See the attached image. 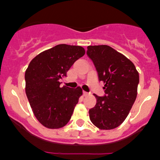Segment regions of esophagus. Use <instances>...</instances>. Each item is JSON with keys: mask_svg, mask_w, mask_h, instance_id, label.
Returning a JSON list of instances; mask_svg holds the SVG:
<instances>
[{"mask_svg": "<svg viewBox=\"0 0 160 160\" xmlns=\"http://www.w3.org/2000/svg\"><path fill=\"white\" fill-rule=\"evenodd\" d=\"M83 95H84V96L89 95V93L88 92H86V91H83Z\"/></svg>", "mask_w": 160, "mask_h": 160, "instance_id": "esophagus-1", "label": "esophagus"}]
</instances>
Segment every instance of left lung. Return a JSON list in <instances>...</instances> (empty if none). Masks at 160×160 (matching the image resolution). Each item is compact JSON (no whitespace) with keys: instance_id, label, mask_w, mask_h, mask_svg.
<instances>
[{"instance_id":"obj_1","label":"left lung","mask_w":160,"mask_h":160,"mask_svg":"<svg viewBox=\"0 0 160 160\" xmlns=\"http://www.w3.org/2000/svg\"><path fill=\"white\" fill-rule=\"evenodd\" d=\"M87 54L105 83L104 96L95 95L97 102L89 111L90 121L101 130L118 128L128 117L136 99L139 76L135 65L111 46H90Z\"/></svg>"}]
</instances>
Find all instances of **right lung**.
I'll return each instance as SVG.
<instances>
[{"mask_svg": "<svg viewBox=\"0 0 160 160\" xmlns=\"http://www.w3.org/2000/svg\"><path fill=\"white\" fill-rule=\"evenodd\" d=\"M85 54L82 46L61 44L39 53L25 71V93L37 119L47 128H63L82 94L80 87H60L72 65Z\"/></svg>", "mask_w": 160, "mask_h": 160, "instance_id": "1", "label": "right lung"}]
</instances>
